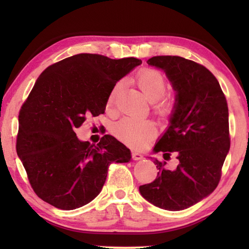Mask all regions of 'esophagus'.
<instances>
[{
  "label": "esophagus",
  "mask_w": 249,
  "mask_h": 249,
  "mask_svg": "<svg viewBox=\"0 0 249 249\" xmlns=\"http://www.w3.org/2000/svg\"><path fill=\"white\" fill-rule=\"evenodd\" d=\"M131 157H133V160H141V158H143V155H142L141 153H139V152L133 151V152H131Z\"/></svg>",
  "instance_id": "esophagus-1"
}]
</instances>
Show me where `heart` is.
Here are the masks:
<instances>
[{
  "mask_svg": "<svg viewBox=\"0 0 249 249\" xmlns=\"http://www.w3.org/2000/svg\"><path fill=\"white\" fill-rule=\"evenodd\" d=\"M135 80L142 93L151 102L152 110L156 114L168 116L172 113L174 97L171 94L165 93L167 81L161 71L151 67L142 68L136 75ZM120 88L121 83L119 82L111 89L106 103L108 109L113 107ZM155 133L156 127L153 122L135 118L122 119L113 127V134L116 138L135 147L144 145Z\"/></svg>",
  "mask_w": 249,
  "mask_h": 249,
  "instance_id": "1",
  "label": "heart"
}]
</instances>
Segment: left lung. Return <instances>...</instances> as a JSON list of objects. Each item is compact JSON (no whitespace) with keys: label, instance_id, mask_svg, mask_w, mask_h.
Masks as SVG:
<instances>
[{"label":"left lung","instance_id":"obj_1","mask_svg":"<svg viewBox=\"0 0 249 249\" xmlns=\"http://www.w3.org/2000/svg\"><path fill=\"white\" fill-rule=\"evenodd\" d=\"M161 68L177 92L170 126L154 147L178 165L168 170L155 160L157 177L139 187L142 197L158 208L181 211L199 202L217 187L230 149L228 104L217 79L203 65L177 55L147 61Z\"/></svg>","mask_w":249,"mask_h":249}]
</instances>
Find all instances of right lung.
Listing matches in <instances>:
<instances>
[{
  "label": "right lung",
  "instance_id": "right-lung-1",
  "mask_svg": "<svg viewBox=\"0 0 249 249\" xmlns=\"http://www.w3.org/2000/svg\"><path fill=\"white\" fill-rule=\"evenodd\" d=\"M80 53L48 66L19 111L17 154L34 193L61 210L88 204L100 193L112 162H128L130 151L114 137L79 141L75 130L88 116L105 113L116 82L140 65Z\"/></svg>",
  "mask_w": 249,
  "mask_h": 249
}]
</instances>
